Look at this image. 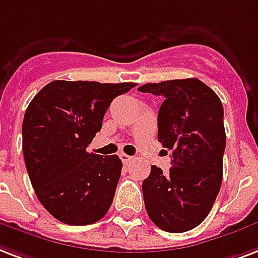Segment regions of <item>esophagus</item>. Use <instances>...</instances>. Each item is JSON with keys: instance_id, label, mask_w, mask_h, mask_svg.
I'll use <instances>...</instances> for the list:
<instances>
[{"instance_id": "obj_1", "label": "esophagus", "mask_w": 258, "mask_h": 258, "mask_svg": "<svg viewBox=\"0 0 258 258\" xmlns=\"http://www.w3.org/2000/svg\"><path fill=\"white\" fill-rule=\"evenodd\" d=\"M120 160L123 161V164H128V162H131V161H133V157H131V155L124 154V153H121Z\"/></svg>"}]
</instances>
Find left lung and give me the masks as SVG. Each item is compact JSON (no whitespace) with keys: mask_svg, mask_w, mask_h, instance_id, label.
<instances>
[{"mask_svg":"<svg viewBox=\"0 0 258 258\" xmlns=\"http://www.w3.org/2000/svg\"><path fill=\"white\" fill-rule=\"evenodd\" d=\"M138 90L164 97L158 141L172 151L173 158L168 173L153 165L143 180L145 207L161 230L184 233L206 219L221 189L226 147L223 105L198 78L145 84Z\"/></svg>","mask_w":258,"mask_h":258,"instance_id":"obj_1","label":"left lung"}]
</instances>
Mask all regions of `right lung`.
Returning <instances> with one entry per match:
<instances>
[{
    "label": "right lung",
    "mask_w": 258,
    "mask_h": 258,
    "mask_svg": "<svg viewBox=\"0 0 258 258\" xmlns=\"http://www.w3.org/2000/svg\"><path fill=\"white\" fill-rule=\"evenodd\" d=\"M137 84L52 81L23 120L25 168L37 199L62 223L92 225L111 207L121 174L117 155L88 153L112 100Z\"/></svg>",
    "instance_id": "1"
}]
</instances>
